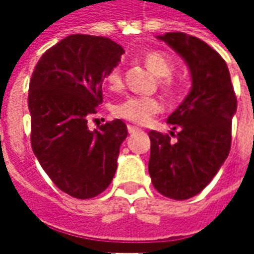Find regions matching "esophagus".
Here are the masks:
<instances>
[{"mask_svg": "<svg viewBox=\"0 0 254 254\" xmlns=\"http://www.w3.org/2000/svg\"><path fill=\"white\" fill-rule=\"evenodd\" d=\"M127 130H128V132H130V134H135V132L141 131V128L135 127V126H127Z\"/></svg>", "mask_w": 254, "mask_h": 254, "instance_id": "obj_1", "label": "esophagus"}]
</instances>
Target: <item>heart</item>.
Listing matches in <instances>:
<instances>
[{
    "label": "heart",
    "instance_id": "b5f03b06",
    "mask_svg": "<svg viewBox=\"0 0 254 254\" xmlns=\"http://www.w3.org/2000/svg\"><path fill=\"white\" fill-rule=\"evenodd\" d=\"M142 62L155 76H158V83L161 89L168 94H174L178 90L177 80L171 76L174 70V62L168 55L151 51L142 56ZM104 82L110 90H119L123 84L122 70L119 67H112L106 76ZM162 104L160 99L152 96H130L124 99L114 107V114L137 124H147L155 114L161 112Z\"/></svg>",
    "mask_w": 254,
    "mask_h": 254
}]
</instances>
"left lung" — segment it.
<instances>
[{
	"label": "left lung",
	"instance_id": "obj_1",
	"mask_svg": "<svg viewBox=\"0 0 254 254\" xmlns=\"http://www.w3.org/2000/svg\"><path fill=\"white\" fill-rule=\"evenodd\" d=\"M157 38L182 56L190 67L192 87L167 120L172 130H180L177 135L174 131L171 135L148 132V172L161 195L190 199L209 184L229 155L236 94L228 64L209 45L184 32H167Z\"/></svg>",
	"mask_w": 254,
	"mask_h": 254
}]
</instances>
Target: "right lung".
I'll return each mask as SVG.
<instances>
[{
  "label": "right lung",
  "mask_w": 254,
  "mask_h": 254,
  "mask_svg": "<svg viewBox=\"0 0 254 254\" xmlns=\"http://www.w3.org/2000/svg\"><path fill=\"white\" fill-rule=\"evenodd\" d=\"M124 49L109 38L76 34L48 49L29 83L31 144L55 185L77 199L106 190L117 170L127 126L116 119L90 131L106 73Z\"/></svg>",
  "instance_id": "1"
}]
</instances>
